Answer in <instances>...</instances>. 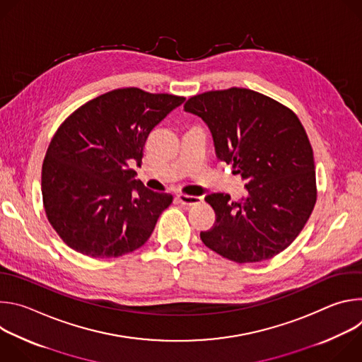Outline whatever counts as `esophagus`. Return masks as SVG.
Listing matches in <instances>:
<instances>
[{"label": "esophagus", "instance_id": "1", "mask_svg": "<svg viewBox=\"0 0 362 362\" xmlns=\"http://www.w3.org/2000/svg\"><path fill=\"white\" fill-rule=\"evenodd\" d=\"M177 200L185 206H193L203 200L202 196H189V194H177Z\"/></svg>", "mask_w": 362, "mask_h": 362}]
</instances>
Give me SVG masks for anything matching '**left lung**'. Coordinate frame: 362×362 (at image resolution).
Masks as SVG:
<instances>
[{
	"label": "left lung",
	"mask_w": 362,
	"mask_h": 362,
	"mask_svg": "<svg viewBox=\"0 0 362 362\" xmlns=\"http://www.w3.org/2000/svg\"><path fill=\"white\" fill-rule=\"evenodd\" d=\"M185 110L208 124L216 156L246 180V196L204 197L215 225L202 242L238 264L261 262L285 250L303 229L317 202L311 143L296 115L249 88L206 91Z\"/></svg>",
	"instance_id": "8db88e82"
}]
</instances>
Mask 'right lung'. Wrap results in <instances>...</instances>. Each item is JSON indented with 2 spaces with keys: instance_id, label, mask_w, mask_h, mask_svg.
<instances>
[{
  "instance_id": "obj_1",
  "label": "right lung",
  "mask_w": 362,
  "mask_h": 362,
  "mask_svg": "<svg viewBox=\"0 0 362 362\" xmlns=\"http://www.w3.org/2000/svg\"><path fill=\"white\" fill-rule=\"evenodd\" d=\"M185 97L136 87L101 94L71 113L47 148L41 192L48 222L63 242L91 257L143 246L173 196L136 179L148 133Z\"/></svg>"
}]
</instances>
